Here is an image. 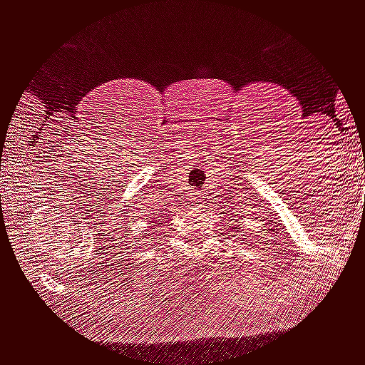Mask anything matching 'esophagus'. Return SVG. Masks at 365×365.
<instances>
[{"instance_id": "1", "label": "esophagus", "mask_w": 365, "mask_h": 365, "mask_svg": "<svg viewBox=\"0 0 365 365\" xmlns=\"http://www.w3.org/2000/svg\"><path fill=\"white\" fill-rule=\"evenodd\" d=\"M193 200H195V203H197L198 206H203V197H201V195H198V197H195Z\"/></svg>"}]
</instances>
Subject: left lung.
Wrapping results in <instances>:
<instances>
[{
  "label": "left lung",
  "mask_w": 365,
  "mask_h": 365,
  "mask_svg": "<svg viewBox=\"0 0 365 365\" xmlns=\"http://www.w3.org/2000/svg\"><path fill=\"white\" fill-rule=\"evenodd\" d=\"M231 227V226H230ZM231 231H236V232H239V226H236V225H232V230Z\"/></svg>",
  "instance_id": "obj_1"
}]
</instances>
